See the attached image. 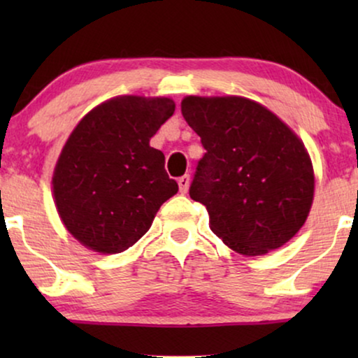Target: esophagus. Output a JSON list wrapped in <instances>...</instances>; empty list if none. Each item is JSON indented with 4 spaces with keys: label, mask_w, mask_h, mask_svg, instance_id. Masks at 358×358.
I'll return each instance as SVG.
<instances>
[{
    "label": "esophagus",
    "mask_w": 358,
    "mask_h": 358,
    "mask_svg": "<svg viewBox=\"0 0 358 358\" xmlns=\"http://www.w3.org/2000/svg\"><path fill=\"white\" fill-rule=\"evenodd\" d=\"M179 190H180V194H185L189 190V184H190V178L187 174L185 176H182V178H179Z\"/></svg>",
    "instance_id": "34e87169"
}]
</instances>
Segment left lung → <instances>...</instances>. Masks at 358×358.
Returning <instances> with one entry per match:
<instances>
[{
  "label": "left lung",
  "instance_id": "8db88e82",
  "mask_svg": "<svg viewBox=\"0 0 358 358\" xmlns=\"http://www.w3.org/2000/svg\"><path fill=\"white\" fill-rule=\"evenodd\" d=\"M180 110L205 148L189 195L233 251L261 256L306 222L315 192L310 156L271 110L244 97H185Z\"/></svg>",
  "mask_w": 358,
  "mask_h": 358
}]
</instances>
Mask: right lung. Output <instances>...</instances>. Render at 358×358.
<instances>
[{
  "instance_id": "right-lung-1",
  "label": "right lung",
  "mask_w": 358,
  "mask_h": 358,
  "mask_svg": "<svg viewBox=\"0 0 358 358\" xmlns=\"http://www.w3.org/2000/svg\"><path fill=\"white\" fill-rule=\"evenodd\" d=\"M174 109L168 97L122 96L97 106L73 130L53 174V195L62 222L85 246L125 251L178 192L164 155L150 146Z\"/></svg>"
}]
</instances>
